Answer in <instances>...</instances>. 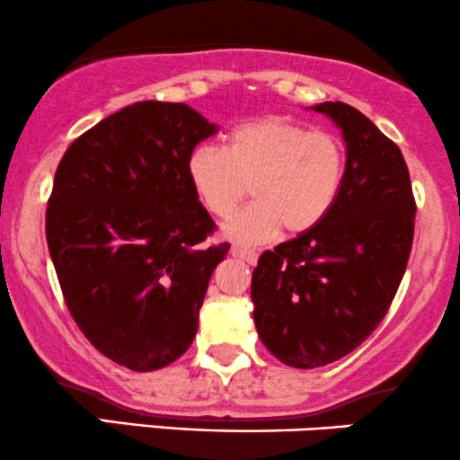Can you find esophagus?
I'll list each match as a JSON object with an SVG mask.
<instances>
[{
    "label": "esophagus",
    "instance_id": "34e87169",
    "mask_svg": "<svg viewBox=\"0 0 460 460\" xmlns=\"http://www.w3.org/2000/svg\"><path fill=\"white\" fill-rule=\"evenodd\" d=\"M231 254H234L235 259H242V261H246L251 265L257 263V259H259L257 252L248 251V248H242V246H231Z\"/></svg>",
    "mask_w": 460,
    "mask_h": 460
}]
</instances>
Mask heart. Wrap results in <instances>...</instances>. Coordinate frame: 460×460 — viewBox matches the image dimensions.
<instances>
[{
  "mask_svg": "<svg viewBox=\"0 0 460 460\" xmlns=\"http://www.w3.org/2000/svg\"><path fill=\"white\" fill-rule=\"evenodd\" d=\"M186 175L201 206L218 218L244 201L251 184L254 203L223 231L240 244H261L283 226L297 235L328 216L345 180V147L330 132L280 118L257 119L231 130L225 149H192Z\"/></svg>",
  "mask_w": 460,
  "mask_h": 460,
  "instance_id": "obj_1",
  "label": "heart"
}]
</instances>
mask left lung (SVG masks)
<instances>
[{
    "instance_id": "left-lung-1",
    "label": "left lung",
    "mask_w": 460,
    "mask_h": 460,
    "mask_svg": "<svg viewBox=\"0 0 460 460\" xmlns=\"http://www.w3.org/2000/svg\"><path fill=\"white\" fill-rule=\"evenodd\" d=\"M313 111L342 130L345 180L317 226L259 257L251 285L259 339L293 368L336 362L373 334L405 274L416 223L396 143L345 102Z\"/></svg>"
}]
</instances>
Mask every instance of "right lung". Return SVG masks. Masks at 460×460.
<instances>
[{
  "instance_id": "1",
  "label": "right lung",
  "mask_w": 460,
  "mask_h": 460,
  "mask_svg": "<svg viewBox=\"0 0 460 460\" xmlns=\"http://www.w3.org/2000/svg\"><path fill=\"white\" fill-rule=\"evenodd\" d=\"M218 132L184 102L143 101L83 132L55 171L47 244L85 339L147 373L190 347L209 276L229 244L186 175L188 154Z\"/></svg>"
}]
</instances>
